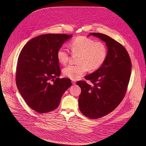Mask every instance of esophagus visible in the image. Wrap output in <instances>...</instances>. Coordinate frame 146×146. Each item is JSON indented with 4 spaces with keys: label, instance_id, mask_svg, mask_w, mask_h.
Returning a JSON list of instances; mask_svg holds the SVG:
<instances>
[{
    "label": "esophagus",
    "instance_id": "1",
    "mask_svg": "<svg viewBox=\"0 0 146 146\" xmlns=\"http://www.w3.org/2000/svg\"><path fill=\"white\" fill-rule=\"evenodd\" d=\"M72 84L73 85H75V84H76V81H75V80H72Z\"/></svg>",
    "mask_w": 146,
    "mask_h": 146
}]
</instances>
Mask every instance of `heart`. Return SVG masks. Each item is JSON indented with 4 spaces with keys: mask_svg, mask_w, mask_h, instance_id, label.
<instances>
[{
    "mask_svg": "<svg viewBox=\"0 0 146 146\" xmlns=\"http://www.w3.org/2000/svg\"><path fill=\"white\" fill-rule=\"evenodd\" d=\"M70 48L73 54H78L75 64H70L64 68L63 75L72 79L77 80L88 70L93 71L99 68L104 62L107 56V49L104 43L95 42L90 38L80 36L70 43ZM57 58L63 64L68 62L69 51L61 47L57 52Z\"/></svg>",
    "mask_w": 146,
    "mask_h": 146,
    "instance_id": "1",
    "label": "heart"
}]
</instances>
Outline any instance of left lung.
<instances>
[{
    "instance_id": "obj_1",
    "label": "left lung",
    "mask_w": 146,
    "mask_h": 146,
    "mask_svg": "<svg viewBox=\"0 0 146 146\" xmlns=\"http://www.w3.org/2000/svg\"><path fill=\"white\" fill-rule=\"evenodd\" d=\"M106 42L108 48L106 59L95 72L85 76V81L76 84L82 89L79 98V110L85 116L99 119L113 111L123 101L129 83L131 62L125 47L104 34L93 33Z\"/></svg>"
}]
</instances>
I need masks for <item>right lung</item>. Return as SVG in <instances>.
I'll use <instances>...</instances> for the list:
<instances>
[{
	"mask_svg": "<svg viewBox=\"0 0 146 146\" xmlns=\"http://www.w3.org/2000/svg\"><path fill=\"white\" fill-rule=\"evenodd\" d=\"M64 34H46L27 42L18 58L16 72L17 88L26 103L38 113L56 109L71 80L60 79L57 52L72 37ZM53 82V83H51Z\"/></svg>",
	"mask_w": 146,
	"mask_h": 146,
	"instance_id": "obj_1",
	"label": "right lung"
}]
</instances>
